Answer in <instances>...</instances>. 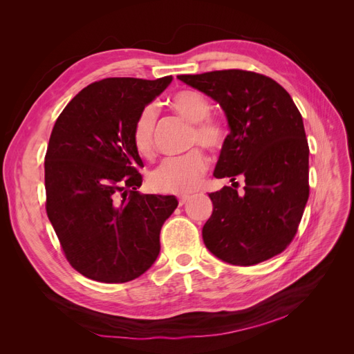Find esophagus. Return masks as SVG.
Here are the masks:
<instances>
[{"instance_id": "esophagus-1", "label": "esophagus", "mask_w": 354, "mask_h": 354, "mask_svg": "<svg viewBox=\"0 0 354 354\" xmlns=\"http://www.w3.org/2000/svg\"><path fill=\"white\" fill-rule=\"evenodd\" d=\"M187 199H189V195H187V194L180 195V196H178V203H180V205H183V203H185Z\"/></svg>"}]
</instances>
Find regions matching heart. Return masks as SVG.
Returning <instances> with one entry per match:
<instances>
[{
  "instance_id": "obj_1",
  "label": "heart",
  "mask_w": 354,
  "mask_h": 354,
  "mask_svg": "<svg viewBox=\"0 0 354 354\" xmlns=\"http://www.w3.org/2000/svg\"><path fill=\"white\" fill-rule=\"evenodd\" d=\"M169 104L183 120L194 124L189 137L190 145L199 143L209 151H218L226 140V131L220 122L209 118L212 106L205 95L195 90H183L171 97ZM155 122L156 109L152 104L143 108L134 121L133 145L143 158L153 155ZM207 167L205 155L194 149L186 155L164 159L149 176V183L158 192L186 194L198 186Z\"/></svg>"
}]
</instances>
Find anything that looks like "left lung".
Listing matches in <instances>:
<instances>
[{
  "label": "left lung",
  "mask_w": 354,
  "mask_h": 354,
  "mask_svg": "<svg viewBox=\"0 0 354 354\" xmlns=\"http://www.w3.org/2000/svg\"><path fill=\"white\" fill-rule=\"evenodd\" d=\"M177 78L216 100L230 130L214 177H229L232 186L209 194L212 214L203 224V243L233 266L281 254L308 199V145L291 95L272 78L239 69ZM238 175L245 180L242 194L234 181Z\"/></svg>",
  "instance_id": "obj_1"
}]
</instances>
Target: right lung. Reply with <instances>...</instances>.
I'll use <instances>...</instances> for the list:
<instances>
[{
  "label": "right lung",
  "instance_id": "add662e5",
  "mask_svg": "<svg viewBox=\"0 0 354 354\" xmlns=\"http://www.w3.org/2000/svg\"><path fill=\"white\" fill-rule=\"evenodd\" d=\"M173 81L106 78L68 103L46 155L47 216L68 261L88 279L124 283L156 261L173 195H143L137 115Z\"/></svg>",
  "mask_w": 354,
  "mask_h": 354
}]
</instances>
